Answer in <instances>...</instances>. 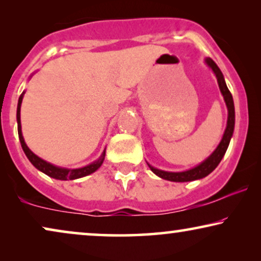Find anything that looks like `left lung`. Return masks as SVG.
Listing matches in <instances>:
<instances>
[{
  "label": "left lung",
  "mask_w": 261,
  "mask_h": 261,
  "mask_svg": "<svg viewBox=\"0 0 261 261\" xmlns=\"http://www.w3.org/2000/svg\"><path fill=\"white\" fill-rule=\"evenodd\" d=\"M204 62L206 65L213 70V72L215 73V76L217 78V83H219L220 91L223 96L224 102H226V106L228 109L227 127L226 129H224L223 137L221 139L219 146L215 148V151H214L205 160H203L201 164H198L197 166L192 167V169H189L187 171H180V172H171V171L155 169V167H153L147 163V165L149 169H151L152 172L156 174L158 177L163 178V179H166L170 181H178V183H184V181L197 180L206 177L209 173H212L213 171L216 169L221 160H222L224 153H226L228 146H229L230 139L233 137L234 126H235V109H234L233 96H231L230 91L228 90L223 74L219 69V66L216 65V63L210 58H205Z\"/></svg>",
  "instance_id": "obj_1"
}]
</instances>
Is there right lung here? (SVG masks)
I'll use <instances>...</instances> for the list:
<instances>
[{"label":"right lung","instance_id":"right-lung-1","mask_svg":"<svg viewBox=\"0 0 261 261\" xmlns=\"http://www.w3.org/2000/svg\"><path fill=\"white\" fill-rule=\"evenodd\" d=\"M24 91L20 95L19 97V102H17V110H16V121H17V133H19V139L21 142V147H22L24 154L28 158V160L32 163L35 169H38L39 171H41L42 173L47 174L48 177L55 178V179H59V180H73V179H78V178L85 177L88 174L94 173L96 170H98L101 165L103 164V160H105L106 156V149L102 152L101 156L97 160H95L94 163L89 164L87 166L80 167V169H65V167H59L53 165L51 163H47L46 160L41 159L40 156H38L37 154H34L33 152L28 148V146L24 142L23 135H22V130H21V120H20V112H21V103H22V98H23Z\"/></svg>","mask_w":261,"mask_h":261}]
</instances>
